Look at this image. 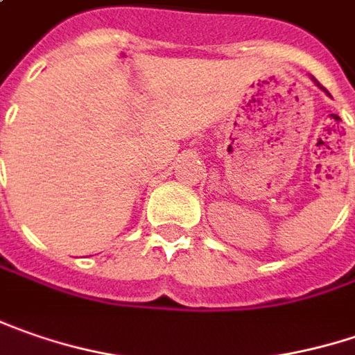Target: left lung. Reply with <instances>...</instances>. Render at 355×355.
<instances>
[{
  "label": "left lung",
  "mask_w": 355,
  "mask_h": 355,
  "mask_svg": "<svg viewBox=\"0 0 355 355\" xmlns=\"http://www.w3.org/2000/svg\"><path fill=\"white\" fill-rule=\"evenodd\" d=\"M318 87H320V85H318Z\"/></svg>",
  "instance_id": "8db88e82"
}]
</instances>
